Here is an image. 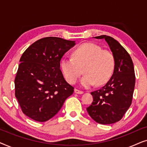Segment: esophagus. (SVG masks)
Here are the masks:
<instances>
[{
    "instance_id": "obj_1",
    "label": "esophagus",
    "mask_w": 147,
    "mask_h": 147,
    "mask_svg": "<svg viewBox=\"0 0 147 147\" xmlns=\"http://www.w3.org/2000/svg\"><path fill=\"white\" fill-rule=\"evenodd\" d=\"M74 92H75L76 94H82L84 93L83 91H81V90H78V89H75V90H74Z\"/></svg>"
}]
</instances>
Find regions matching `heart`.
I'll list each match as a JSON object with an SVG mask.
<instances>
[{
	"mask_svg": "<svg viewBox=\"0 0 147 147\" xmlns=\"http://www.w3.org/2000/svg\"><path fill=\"white\" fill-rule=\"evenodd\" d=\"M73 58L63 57L61 68L69 83L75 84L84 71L86 74L80 81L84 88H89L96 83L106 84L112 77L115 69V57L112 51L102 49L93 43L82 44L74 50Z\"/></svg>",
	"mask_w": 147,
	"mask_h": 147,
	"instance_id": "obj_1",
	"label": "heart"
}]
</instances>
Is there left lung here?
Segmentation results:
<instances>
[{"instance_id": "obj_1", "label": "left lung", "mask_w": 147, "mask_h": 147, "mask_svg": "<svg viewBox=\"0 0 147 147\" xmlns=\"http://www.w3.org/2000/svg\"><path fill=\"white\" fill-rule=\"evenodd\" d=\"M95 38L107 42L115 57L116 65L106 85L91 92L93 102L87 111L98 123L113 124L122 119L132 104L135 86L133 62L126 49L114 38L107 35Z\"/></svg>"}]
</instances>
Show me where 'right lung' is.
Here are the masks:
<instances>
[{
    "label": "right lung",
    "mask_w": 147,
    "mask_h": 147,
    "mask_svg": "<svg viewBox=\"0 0 147 147\" xmlns=\"http://www.w3.org/2000/svg\"><path fill=\"white\" fill-rule=\"evenodd\" d=\"M74 41L42 38L22 55L15 80V96L22 111L37 122L53 117L74 88L64 79L60 61Z\"/></svg>",
    "instance_id": "right-lung-1"
}]
</instances>
